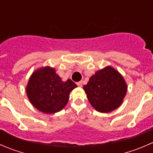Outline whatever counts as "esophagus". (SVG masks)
I'll use <instances>...</instances> for the list:
<instances>
[{
  "mask_svg": "<svg viewBox=\"0 0 153 153\" xmlns=\"http://www.w3.org/2000/svg\"><path fill=\"white\" fill-rule=\"evenodd\" d=\"M77 85L78 86V87H82V81H79V82H77Z\"/></svg>",
  "mask_w": 153,
  "mask_h": 153,
  "instance_id": "1",
  "label": "esophagus"
}]
</instances>
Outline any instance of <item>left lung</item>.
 Returning a JSON list of instances; mask_svg holds the SVG:
<instances>
[{
    "label": "left lung",
    "instance_id": "1",
    "mask_svg": "<svg viewBox=\"0 0 153 153\" xmlns=\"http://www.w3.org/2000/svg\"><path fill=\"white\" fill-rule=\"evenodd\" d=\"M87 99L97 111L108 113L120 106L127 86L122 75L112 67H106L90 77L84 86Z\"/></svg>",
    "mask_w": 153,
    "mask_h": 153
}]
</instances>
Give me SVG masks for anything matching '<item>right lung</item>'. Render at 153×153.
Here are the masks:
<instances>
[{"instance_id": "obj_1", "label": "right lung", "mask_w": 153, "mask_h": 153, "mask_svg": "<svg viewBox=\"0 0 153 153\" xmlns=\"http://www.w3.org/2000/svg\"><path fill=\"white\" fill-rule=\"evenodd\" d=\"M77 85L70 79L63 81L52 68L45 67L31 75L26 91L36 109L45 114L61 111L67 104L69 93Z\"/></svg>"}]
</instances>
